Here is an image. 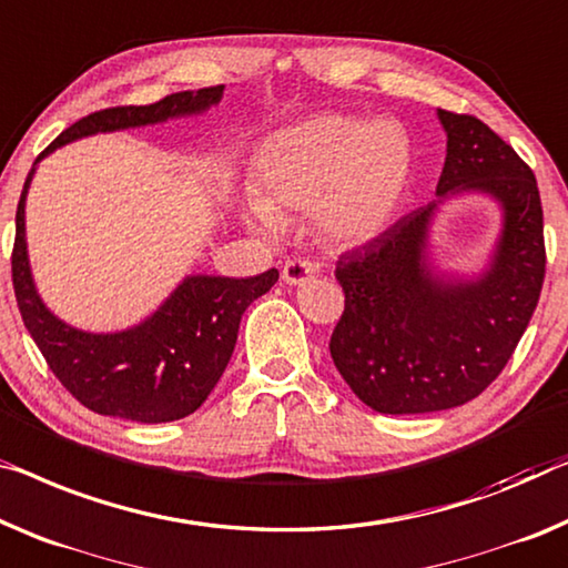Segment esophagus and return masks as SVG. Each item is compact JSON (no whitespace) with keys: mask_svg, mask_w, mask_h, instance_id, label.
<instances>
[{"mask_svg":"<svg viewBox=\"0 0 568 568\" xmlns=\"http://www.w3.org/2000/svg\"><path fill=\"white\" fill-rule=\"evenodd\" d=\"M316 270L318 267L308 260H287L283 265V281L287 285H301V283L311 281V277L316 275Z\"/></svg>","mask_w":568,"mask_h":568,"instance_id":"obj_1","label":"esophagus"}]
</instances>
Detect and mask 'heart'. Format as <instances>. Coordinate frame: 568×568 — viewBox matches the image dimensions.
I'll list each match as a JSON object with an SVG mask.
<instances>
[{
	"label": "heart",
	"mask_w": 568,
	"mask_h": 568,
	"mask_svg": "<svg viewBox=\"0 0 568 568\" xmlns=\"http://www.w3.org/2000/svg\"><path fill=\"white\" fill-rule=\"evenodd\" d=\"M413 150L390 120L318 114L283 126L257 148L242 222L277 234L298 214H311L321 242L362 247L390 226L408 193Z\"/></svg>",
	"instance_id": "heart-1"
}]
</instances>
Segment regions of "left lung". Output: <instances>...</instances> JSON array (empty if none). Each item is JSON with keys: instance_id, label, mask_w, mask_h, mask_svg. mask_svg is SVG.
<instances>
[{"instance_id": "1", "label": "left lung", "mask_w": 568, "mask_h": 568, "mask_svg": "<svg viewBox=\"0 0 568 568\" xmlns=\"http://www.w3.org/2000/svg\"><path fill=\"white\" fill-rule=\"evenodd\" d=\"M436 114L446 132L436 199L336 262L346 301L328 349L352 393L387 416L474 400L513 357L546 275L536 175L477 116ZM459 195L489 197L501 211L477 274L448 271L433 252L435 216Z\"/></svg>"}]
</instances>
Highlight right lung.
I'll return each mask as SVG.
<instances>
[{
  "mask_svg": "<svg viewBox=\"0 0 568 568\" xmlns=\"http://www.w3.org/2000/svg\"><path fill=\"white\" fill-rule=\"evenodd\" d=\"M224 87L181 91L148 106H116L89 114L32 163L17 203L12 283L17 306L42 357L63 387L99 416L168 423L191 416L230 365L244 311L277 283V270L255 277L185 275L160 306L120 332H87L45 306L36 285L24 230V203L42 158L94 134L138 130L168 120L201 116L216 106Z\"/></svg>",
  "mask_w": 568,
  "mask_h": 568,
  "instance_id": "right-lung-1",
  "label": "right lung"
}]
</instances>
